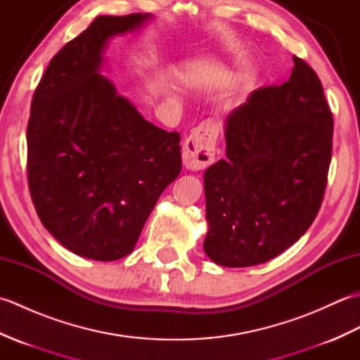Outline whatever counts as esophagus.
Instances as JSON below:
<instances>
[{
    "mask_svg": "<svg viewBox=\"0 0 360 360\" xmlns=\"http://www.w3.org/2000/svg\"><path fill=\"white\" fill-rule=\"evenodd\" d=\"M218 125L215 120L201 122L186 139L182 147V160L190 170H204L215 162Z\"/></svg>",
    "mask_w": 360,
    "mask_h": 360,
    "instance_id": "34e87169",
    "label": "esophagus"
}]
</instances>
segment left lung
<instances>
[{"mask_svg":"<svg viewBox=\"0 0 360 360\" xmlns=\"http://www.w3.org/2000/svg\"><path fill=\"white\" fill-rule=\"evenodd\" d=\"M333 129L322 82L298 57L288 82L255 89L229 114L227 158L204 174L210 259L255 266L300 240L323 201Z\"/></svg>","mask_w":360,"mask_h":360,"instance_id":"obj_1","label":"left lung"}]
</instances>
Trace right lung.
Instances as JSON below:
<instances>
[{
    "mask_svg": "<svg viewBox=\"0 0 360 360\" xmlns=\"http://www.w3.org/2000/svg\"><path fill=\"white\" fill-rule=\"evenodd\" d=\"M148 13L101 15L52 57L27 122V182L60 244L112 262L136 246L160 193L182 168L181 134L145 120L98 74L108 38Z\"/></svg>",
    "mask_w": 360,
    "mask_h": 360,
    "instance_id": "add662e5",
    "label": "right lung"
}]
</instances>
